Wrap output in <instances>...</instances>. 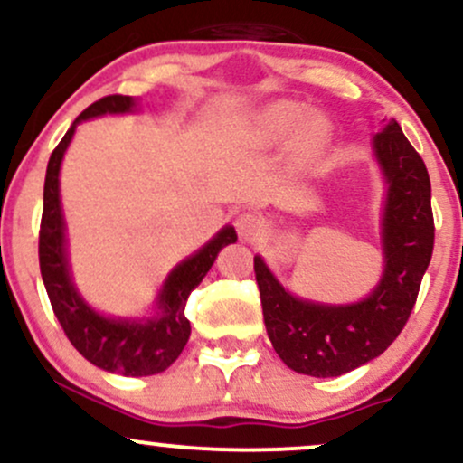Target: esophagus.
Segmentation results:
<instances>
[{
	"label": "esophagus",
	"mask_w": 463,
	"mask_h": 463,
	"mask_svg": "<svg viewBox=\"0 0 463 463\" xmlns=\"http://www.w3.org/2000/svg\"><path fill=\"white\" fill-rule=\"evenodd\" d=\"M235 226H237V232L241 235L243 239H254L261 232V217L257 213H250V211H243V213L237 215L235 220Z\"/></svg>",
	"instance_id": "34e87169"
}]
</instances>
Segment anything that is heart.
Instances as JSON below:
<instances>
[{
  "instance_id": "heart-1",
  "label": "heart",
  "mask_w": 463,
  "mask_h": 463,
  "mask_svg": "<svg viewBox=\"0 0 463 463\" xmlns=\"http://www.w3.org/2000/svg\"><path fill=\"white\" fill-rule=\"evenodd\" d=\"M263 121L274 135H289L298 128V143L309 152L320 150L331 137V126H328L326 117L309 115L305 106L294 102L272 104L265 110Z\"/></svg>"
}]
</instances>
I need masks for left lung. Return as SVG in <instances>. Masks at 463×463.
Listing matches in <instances>:
<instances>
[{
  "label": "left lung",
  "mask_w": 463,
  "mask_h": 463,
  "mask_svg": "<svg viewBox=\"0 0 463 463\" xmlns=\"http://www.w3.org/2000/svg\"><path fill=\"white\" fill-rule=\"evenodd\" d=\"M387 195L381 217L385 268L379 285L353 305H324L289 294L254 257L268 337L287 368L339 376L368 364L401 335L433 254L431 180L396 119L372 141Z\"/></svg>",
  "instance_id": "1"
}]
</instances>
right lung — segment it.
Segmentation results:
<instances>
[{
  "label": "right lung",
  "instance_id": "obj_1",
  "mask_svg": "<svg viewBox=\"0 0 463 463\" xmlns=\"http://www.w3.org/2000/svg\"><path fill=\"white\" fill-rule=\"evenodd\" d=\"M135 106L137 102L130 95H106L78 115L71 128L52 152L43 189L39 263L52 309L73 348L106 372H117L124 376H150L167 370L183 353L191 335V324L184 316L189 294L202 283L220 250L237 241V232L232 226H224L198 252L180 261L165 279L156 296L158 311L152 317L128 320V317L102 316L78 294L69 272L65 217H62L61 183H58L62 156L73 139L76 126L84 119L132 113Z\"/></svg>",
  "mask_w": 463,
  "mask_h": 463
}]
</instances>
